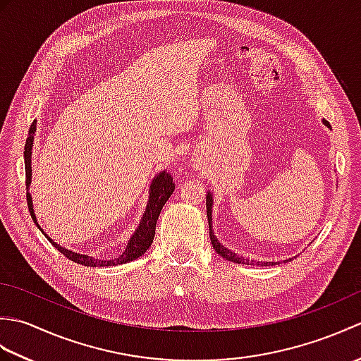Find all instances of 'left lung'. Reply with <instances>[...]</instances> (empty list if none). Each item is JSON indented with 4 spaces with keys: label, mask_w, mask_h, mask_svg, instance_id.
<instances>
[{
    "label": "left lung",
    "mask_w": 361,
    "mask_h": 361,
    "mask_svg": "<svg viewBox=\"0 0 361 361\" xmlns=\"http://www.w3.org/2000/svg\"><path fill=\"white\" fill-rule=\"evenodd\" d=\"M324 124L327 126V127H331V124H329V122L324 119L323 121ZM212 195L211 194H208V198H206V214H208V221H209V237H211V243H212V247H214V250L217 251V255H220L221 257L224 259H226V260H231V262H235V264H243V265H260V267H268V265H274V262H260V260H250V259H245V257H242V256H237L235 252H233V251H229L226 247H224V245H220V242L217 240V237H214V231H212V228H211V220H212ZM287 262V260H286Z\"/></svg>",
    "instance_id": "1"
}]
</instances>
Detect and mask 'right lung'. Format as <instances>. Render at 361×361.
<instances>
[{
    "label": "right lung",
    "instance_id": "add662e5",
    "mask_svg": "<svg viewBox=\"0 0 361 361\" xmlns=\"http://www.w3.org/2000/svg\"><path fill=\"white\" fill-rule=\"evenodd\" d=\"M34 133H35V121L30 124L29 127V136L25 144V169H26V188H29L30 185V155H32V142H34ZM175 189V183L172 175L169 172H161L159 175H157V178L153 180L152 186H150V197H149V203H147V209H145L142 220L140 226L135 231V234L132 235V239L127 243L126 251L122 252L121 256H118L116 259H110V260H102V259H94L87 255H79V252H74L70 250H65L63 247H60L56 242L51 240V237L46 235L54 247H56L65 257H68L70 260L75 264L85 265V267H113V265H119V264H127L130 260L137 259L140 256H142L145 251L149 250V247L153 242V237H155V228H157V221L159 217V212L163 209L164 203L169 200V197L172 195ZM27 198V206H29V212L30 217L34 219V221L37 224L35 216H34V209H32V200H30L29 192L26 194ZM38 226V225H37ZM40 228V226H38Z\"/></svg>",
    "mask_w": 361,
    "mask_h": 361
}]
</instances>
